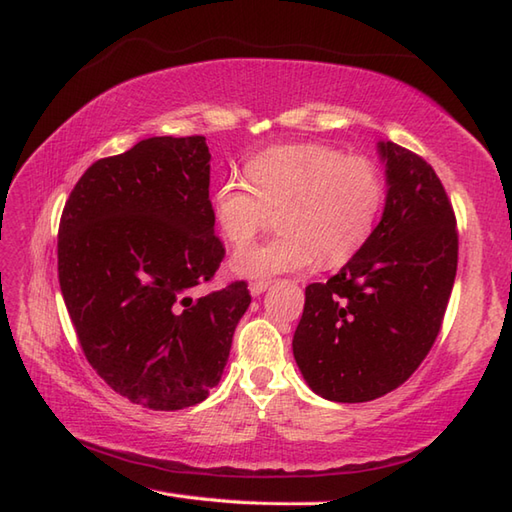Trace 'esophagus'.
Wrapping results in <instances>:
<instances>
[{"mask_svg":"<svg viewBox=\"0 0 512 512\" xmlns=\"http://www.w3.org/2000/svg\"><path fill=\"white\" fill-rule=\"evenodd\" d=\"M268 288V281H250V284H248V292H250V295H253V297H259V295H262V292Z\"/></svg>","mask_w":512,"mask_h":512,"instance_id":"34e87169","label":"esophagus"}]
</instances>
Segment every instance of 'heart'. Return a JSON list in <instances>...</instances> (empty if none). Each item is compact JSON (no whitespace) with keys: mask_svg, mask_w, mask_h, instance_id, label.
Listing matches in <instances>:
<instances>
[{"mask_svg":"<svg viewBox=\"0 0 512 512\" xmlns=\"http://www.w3.org/2000/svg\"><path fill=\"white\" fill-rule=\"evenodd\" d=\"M385 182L367 158L325 145L270 147L248 160L246 182L215 187L213 213L228 244L244 246L277 213L279 235L237 250L231 268L246 279L297 273L352 259L374 235Z\"/></svg>","mask_w":512,"mask_h":512,"instance_id":"1","label":"heart"}]
</instances>
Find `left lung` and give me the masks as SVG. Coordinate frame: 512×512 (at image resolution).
Returning a JSON list of instances; mask_svg holds the SVG:
<instances>
[{
  "instance_id": "obj_1",
  "label": "left lung",
  "mask_w": 512,
  "mask_h": 512,
  "mask_svg": "<svg viewBox=\"0 0 512 512\" xmlns=\"http://www.w3.org/2000/svg\"><path fill=\"white\" fill-rule=\"evenodd\" d=\"M385 209L369 242L325 284L306 288L292 354L308 387L367 402L405 383L440 332L458 270V231L436 171L380 140Z\"/></svg>"
}]
</instances>
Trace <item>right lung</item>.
Returning a JSON list of instances; mask_svg holds the SVG:
<instances>
[{"mask_svg":"<svg viewBox=\"0 0 512 512\" xmlns=\"http://www.w3.org/2000/svg\"><path fill=\"white\" fill-rule=\"evenodd\" d=\"M204 136H154L96 160L59 224V284L76 336L116 394L154 411L220 383L250 306L244 281L193 299L224 259Z\"/></svg>","mask_w":512,"mask_h":512,"instance_id":"obj_1","label":"right lung"}]
</instances>
